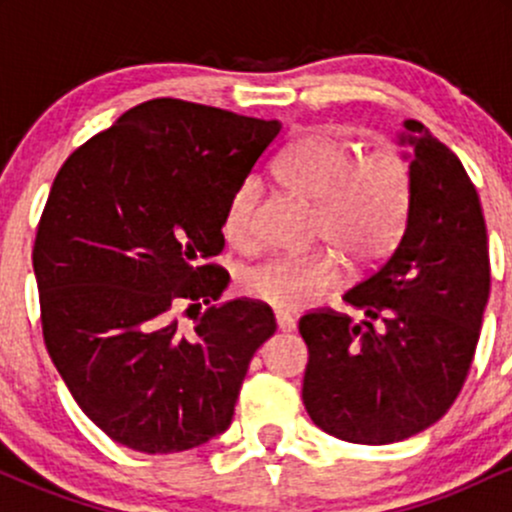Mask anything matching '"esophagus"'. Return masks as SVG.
Returning <instances> with one entry per match:
<instances>
[{
    "mask_svg": "<svg viewBox=\"0 0 512 512\" xmlns=\"http://www.w3.org/2000/svg\"><path fill=\"white\" fill-rule=\"evenodd\" d=\"M276 327H279V332H291L296 327V320L289 313H276Z\"/></svg>",
    "mask_w": 512,
    "mask_h": 512,
    "instance_id": "obj_1",
    "label": "esophagus"
}]
</instances>
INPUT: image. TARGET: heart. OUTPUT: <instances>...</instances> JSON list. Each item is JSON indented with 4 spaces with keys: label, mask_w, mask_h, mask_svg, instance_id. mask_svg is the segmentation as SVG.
Returning a JSON list of instances; mask_svg holds the SVG:
<instances>
[{
    "label": "heart",
    "mask_w": 512,
    "mask_h": 512,
    "mask_svg": "<svg viewBox=\"0 0 512 512\" xmlns=\"http://www.w3.org/2000/svg\"><path fill=\"white\" fill-rule=\"evenodd\" d=\"M279 178L315 202V238L327 240L354 267H368L395 248L411 202V170L402 154L375 149L361 154L349 139L315 129L286 151ZM262 185L238 182L221 216L223 238L240 250L255 245V209ZM339 281L332 250L276 255L243 276L250 298L276 310H298L325 296Z\"/></svg>",
    "instance_id": "1"
}]
</instances>
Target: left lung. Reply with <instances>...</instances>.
<instances>
[{
  "label": "left lung",
  "mask_w": 512,
  "mask_h": 512,
  "mask_svg": "<svg viewBox=\"0 0 512 512\" xmlns=\"http://www.w3.org/2000/svg\"><path fill=\"white\" fill-rule=\"evenodd\" d=\"M411 202L392 255L344 301L298 322L308 344L303 404L339 440L387 445L433 426L460 395L491 289L489 238L477 187L443 142L404 122Z\"/></svg>",
  "instance_id": "1"
}]
</instances>
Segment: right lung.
<instances>
[{
  "label": "right lung",
  "instance_id": "right-lung-1",
  "mask_svg": "<svg viewBox=\"0 0 512 512\" xmlns=\"http://www.w3.org/2000/svg\"><path fill=\"white\" fill-rule=\"evenodd\" d=\"M279 132V120L154 98L79 146L52 182L33 245L43 339L115 443L168 455L231 426L276 322L252 298L216 303L231 276L211 257L228 197Z\"/></svg>",
  "mask_w": 512,
  "mask_h": 512
}]
</instances>
